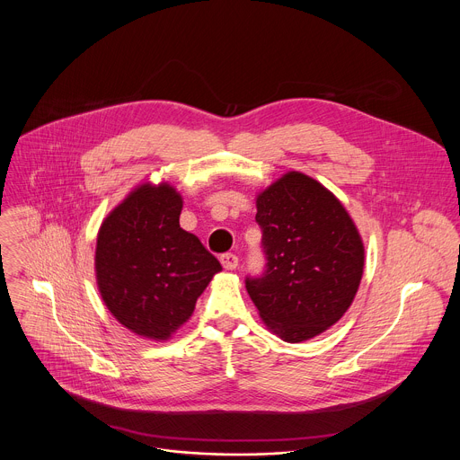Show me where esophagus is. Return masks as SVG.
Listing matches in <instances>:
<instances>
[{"mask_svg": "<svg viewBox=\"0 0 460 460\" xmlns=\"http://www.w3.org/2000/svg\"><path fill=\"white\" fill-rule=\"evenodd\" d=\"M220 261H222L224 270H227V271H234V270L238 268V256L233 254V252L222 254V256H220Z\"/></svg>", "mask_w": 460, "mask_h": 460, "instance_id": "1", "label": "esophagus"}]
</instances>
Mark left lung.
I'll return each instance as SVG.
<instances>
[{
  "instance_id": "1",
  "label": "left lung",
  "mask_w": 460,
  "mask_h": 460,
  "mask_svg": "<svg viewBox=\"0 0 460 460\" xmlns=\"http://www.w3.org/2000/svg\"><path fill=\"white\" fill-rule=\"evenodd\" d=\"M266 273L245 288L268 330L296 344L335 325L364 273L362 236L337 196L289 171L256 194Z\"/></svg>"
}]
</instances>
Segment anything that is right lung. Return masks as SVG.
I'll return each mask as SVG.
<instances>
[{"label":"right lung","instance_id":"1","mask_svg":"<svg viewBox=\"0 0 460 460\" xmlns=\"http://www.w3.org/2000/svg\"><path fill=\"white\" fill-rule=\"evenodd\" d=\"M181 194L169 183L137 185L102 222L94 271L103 304L135 335L169 341L222 271L220 261L180 227Z\"/></svg>","mask_w":460,"mask_h":460}]
</instances>
